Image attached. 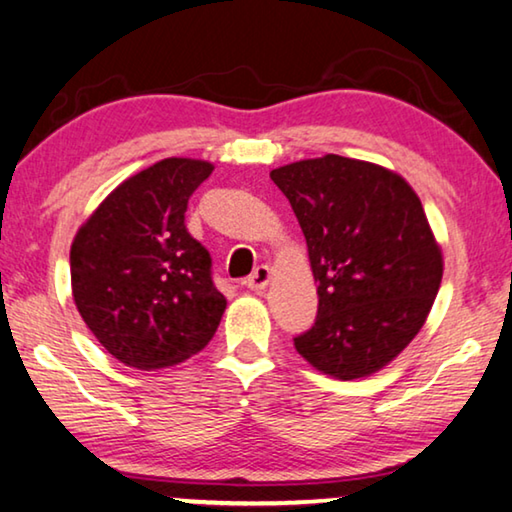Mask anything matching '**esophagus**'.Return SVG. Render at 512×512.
Segmentation results:
<instances>
[{"mask_svg":"<svg viewBox=\"0 0 512 512\" xmlns=\"http://www.w3.org/2000/svg\"><path fill=\"white\" fill-rule=\"evenodd\" d=\"M267 281H270V267L267 265H258L254 272L249 274L245 279V286L249 290H263L267 286Z\"/></svg>","mask_w":512,"mask_h":512,"instance_id":"obj_1","label":"esophagus"}]
</instances>
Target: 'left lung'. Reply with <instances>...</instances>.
I'll return each mask as SVG.
<instances>
[{
  "label": "left lung",
  "mask_w": 512,
  "mask_h": 512,
  "mask_svg": "<svg viewBox=\"0 0 512 512\" xmlns=\"http://www.w3.org/2000/svg\"><path fill=\"white\" fill-rule=\"evenodd\" d=\"M270 178L293 206L318 281V316L295 350L338 380L380 371L419 334L442 283L419 196L393 171L341 155Z\"/></svg>",
  "instance_id": "1"
}]
</instances>
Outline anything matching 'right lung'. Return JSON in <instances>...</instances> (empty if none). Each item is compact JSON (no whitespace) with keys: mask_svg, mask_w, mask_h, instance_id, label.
<instances>
[{"mask_svg":"<svg viewBox=\"0 0 512 512\" xmlns=\"http://www.w3.org/2000/svg\"><path fill=\"white\" fill-rule=\"evenodd\" d=\"M210 174V162L167 157L116 187L75 235L77 311L125 366H174L217 332L226 297L185 226L187 201Z\"/></svg>","mask_w":512,"mask_h":512,"instance_id":"1","label":"right lung"}]
</instances>
